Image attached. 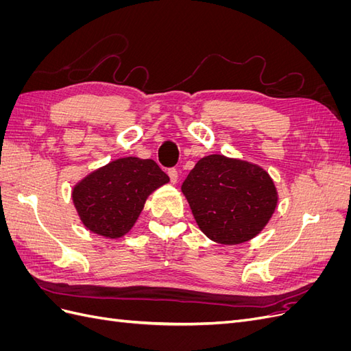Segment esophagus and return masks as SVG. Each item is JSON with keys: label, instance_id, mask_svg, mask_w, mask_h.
Here are the masks:
<instances>
[{"label": "esophagus", "instance_id": "obj_1", "mask_svg": "<svg viewBox=\"0 0 351 351\" xmlns=\"http://www.w3.org/2000/svg\"><path fill=\"white\" fill-rule=\"evenodd\" d=\"M168 176H169V180H171L173 184H176L178 182V171L176 168L168 169Z\"/></svg>", "mask_w": 351, "mask_h": 351}]
</instances>
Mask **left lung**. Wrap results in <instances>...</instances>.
<instances>
[{"mask_svg": "<svg viewBox=\"0 0 351 351\" xmlns=\"http://www.w3.org/2000/svg\"><path fill=\"white\" fill-rule=\"evenodd\" d=\"M182 192L202 232L227 246L256 237L278 206L277 187L268 171L218 154L199 159Z\"/></svg>", "mask_w": 351, "mask_h": 351, "instance_id": "8db88e82", "label": "left lung"}]
</instances>
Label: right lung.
Here are the masks:
<instances>
[{
	"label": "right lung",
	"mask_w": 351,
	"mask_h": 351,
	"mask_svg": "<svg viewBox=\"0 0 351 351\" xmlns=\"http://www.w3.org/2000/svg\"><path fill=\"white\" fill-rule=\"evenodd\" d=\"M167 183L169 177L152 159L125 156L79 180L71 199L86 230L115 240L134 227L147 197Z\"/></svg>",
	"instance_id": "1"
}]
</instances>
